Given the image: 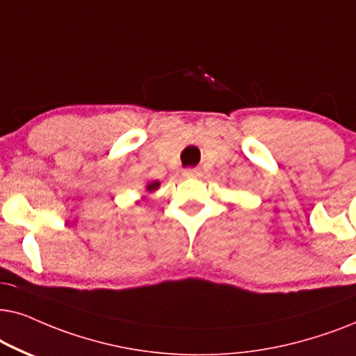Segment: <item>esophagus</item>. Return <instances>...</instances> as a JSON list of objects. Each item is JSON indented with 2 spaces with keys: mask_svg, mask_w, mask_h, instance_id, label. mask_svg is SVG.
Returning a JSON list of instances; mask_svg holds the SVG:
<instances>
[{
  "mask_svg": "<svg viewBox=\"0 0 356 356\" xmlns=\"http://www.w3.org/2000/svg\"><path fill=\"white\" fill-rule=\"evenodd\" d=\"M182 175H184V177H198V175H200V170H198V169H184Z\"/></svg>",
  "mask_w": 356,
  "mask_h": 356,
  "instance_id": "esophagus-1",
  "label": "esophagus"
}]
</instances>
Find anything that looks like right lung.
<instances>
[{
  "mask_svg": "<svg viewBox=\"0 0 356 356\" xmlns=\"http://www.w3.org/2000/svg\"><path fill=\"white\" fill-rule=\"evenodd\" d=\"M159 187H161V182H159V181H149V182L145 186V191L148 192V193H153V192L158 191ZM141 200H145V197H141ZM136 203H140V200L136 202Z\"/></svg>",
  "mask_w": 356,
  "mask_h": 356,
  "instance_id": "1",
  "label": "right lung"
}]
</instances>
